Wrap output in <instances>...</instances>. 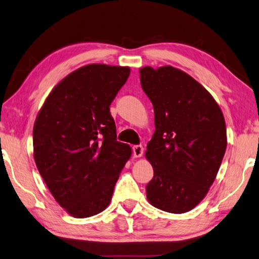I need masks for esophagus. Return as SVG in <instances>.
I'll return each instance as SVG.
<instances>
[{
    "label": "esophagus",
    "mask_w": 259,
    "mask_h": 259,
    "mask_svg": "<svg viewBox=\"0 0 259 259\" xmlns=\"http://www.w3.org/2000/svg\"><path fill=\"white\" fill-rule=\"evenodd\" d=\"M133 154H134V157H142L143 154H144V147H143V146H140V145L134 146Z\"/></svg>",
    "instance_id": "34e87169"
}]
</instances>
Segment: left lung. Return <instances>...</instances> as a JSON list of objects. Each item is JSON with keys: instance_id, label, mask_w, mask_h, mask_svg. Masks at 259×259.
Returning a JSON list of instances; mask_svg holds the SVG:
<instances>
[{"instance_id": "1", "label": "left lung", "mask_w": 259, "mask_h": 259, "mask_svg": "<svg viewBox=\"0 0 259 259\" xmlns=\"http://www.w3.org/2000/svg\"><path fill=\"white\" fill-rule=\"evenodd\" d=\"M139 73L156 129L145 153L154 170L146 195L154 207L186 213L218 176L228 144L224 116L207 89L182 70L144 67Z\"/></svg>"}]
</instances>
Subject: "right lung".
I'll list each match as a JSON object with an SVG mask.
<instances>
[{
  "mask_svg": "<svg viewBox=\"0 0 259 259\" xmlns=\"http://www.w3.org/2000/svg\"><path fill=\"white\" fill-rule=\"evenodd\" d=\"M129 74V67L83 65L52 89L36 116V166L54 199L73 218H89L110 205L131 157L130 146L116 142L110 113Z\"/></svg>",
  "mask_w": 259,
  "mask_h": 259,
  "instance_id": "add662e5",
  "label": "right lung"
}]
</instances>
